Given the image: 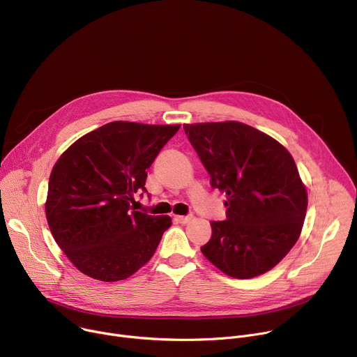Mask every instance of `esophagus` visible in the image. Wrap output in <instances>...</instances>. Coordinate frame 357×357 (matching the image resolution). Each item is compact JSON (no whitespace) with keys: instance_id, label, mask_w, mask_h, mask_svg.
Wrapping results in <instances>:
<instances>
[{"instance_id":"1","label":"esophagus","mask_w":357,"mask_h":357,"mask_svg":"<svg viewBox=\"0 0 357 357\" xmlns=\"http://www.w3.org/2000/svg\"><path fill=\"white\" fill-rule=\"evenodd\" d=\"M175 220L178 223H182V225H186L188 222L192 220V216H175Z\"/></svg>"}]
</instances>
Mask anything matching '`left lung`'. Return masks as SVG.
Instances as JSON below:
<instances>
[{
    "instance_id": "obj_1",
    "label": "left lung",
    "mask_w": 357,
    "mask_h": 357,
    "mask_svg": "<svg viewBox=\"0 0 357 357\" xmlns=\"http://www.w3.org/2000/svg\"><path fill=\"white\" fill-rule=\"evenodd\" d=\"M192 146L226 192V220L212 222L200 247L226 275L247 280L275 267L296 243L308 195L289 152L273 137L238 121L185 124Z\"/></svg>"
}]
</instances>
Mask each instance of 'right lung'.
<instances>
[{
  "label": "right lung",
  "instance_id": "right-lung-1",
  "mask_svg": "<svg viewBox=\"0 0 357 357\" xmlns=\"http://www.w3.org/2000/svg\"><path fill=\"white\" fill-rule=\"evenodd\" d=\"M179 127L113 121L79 138L56 161L45 203L47 225L87 277L126 280L154 256L172 220L130 203L146 192V169Z\"/></svg>",
  "mask_w": 357,
  "mask_h": 357
}]
</instances>
